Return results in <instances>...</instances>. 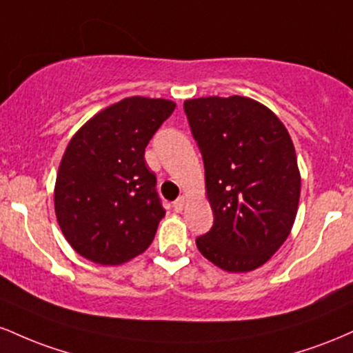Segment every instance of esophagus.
Returning a JSON list of instances; mask_svg holds the SVG:
<instances>
[{
  "instance_id": "obj_1",
  "label": "esophagus",
  "mask_w": 353,
  "mask_h": 353,
  "mask_svg": "<svg viewBox=\"0 0 353 353\" xmlns=\"http://www.w3.org/2000/svg\"><path fill=\"white\" fill-rule=\"evenodd\" d=\"M172 208H174V210H176V212H182V209L185 208V197H184V196H181L179 199H177L176 202H174Z\"/></svg>"
}]
</instances>
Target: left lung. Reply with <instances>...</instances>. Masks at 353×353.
Masks as SVG:
<instances>
[{"label":"left lung","mask_w":353,"mask_h":353,"mask_svg":"<svg viewBox=\"0 0 353 353\" xmlns=\"http://www.w3.org/2000/svg\"><path fill=\"white\" fill-rule=\"evenodd\" d=\"M214 225L199 252L228 272L264 265L292 230L301 197L294 143L277 116L244 96L188 99Z\"/></svg>","instance_id":"left-lung-1"}]
</instances>
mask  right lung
Masks as SVG:
<instances>
[{
  "instance_id": "1",
  "label": "right lung",
  "mask_w": 353,
  "mask_h": 353,
  "mask_svg": "<svg viewBox=\"0 0 353 353\" xmlns=\"http://www.w3.org/2000/svg\"><path fill=\"white\" fill-rule=\"evenodd\" d=\"M176 103L132 96L88 121L72 136L54 185L58 224L88 261L119 265L151 245L165 210L145 145Z\"/></svg>"
}]
</instances>
